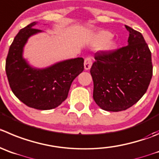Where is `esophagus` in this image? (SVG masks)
I'll return each mask as SVG.
<instances>
[{
    "label": "esophagus",
    "mask_w": 159,
    "mask_h": 159,
    "mask_svg": "<svg viewBox=\"0 0 159 159\" xmlns=\"http://www.w3.org/2000/svg\"><path fill=\"white\" fill-rule=\"evenodd\" d=\"M92 59L90 57H87L85 58V59H84V69L86 70H89L90 68H91L92 66Z\"/></svg>",
    "instance_id": "obj_1"
}]
</instances>
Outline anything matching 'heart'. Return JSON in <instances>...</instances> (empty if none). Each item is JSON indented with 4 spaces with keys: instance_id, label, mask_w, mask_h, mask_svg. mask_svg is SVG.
Instances as JSON below:
<instances>
[{
    "instance_id": "heart-1",
    "label": "heart",
    "mask_w": 159,
    "mask_h": 159,
    "mask_svg": "<svg viewBox=\"0 0 159 159\" xmlns=\"http://www.w3.org/2000/svg\"><path fill=\"white\" fill-rule=\"evenodd\" d=\"M113 34L110 31L100 30L95 34L93 44L100 45V50L103 52H111L117 48V42L112 39Z\"/></svg>"
}]
</instances>
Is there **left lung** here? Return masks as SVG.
I'll return each mask as SVG.
<instances>
[{
  "label": "left lung",
  "instance_id": "obj_1",
  "mask_svg": "<svg viewBox=\"0 0 159 159\" xmlns=\"http://www.w3.org/2000/svg\"><path fill=\"white\" fill-rule=\"evenodd\" d=\"M125 28L129 32L128 45L96 52L90 70L93 99L104 111L117 112L133 106L146 93L152 77L151 53L143 35Z\"/></svg>",
  "mask_w": 159,
  "mask_h": 159
}]
</instances>
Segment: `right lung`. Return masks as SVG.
I'll return each instance as SVG.
<instances>
[{"mask_svg": "<svg viewBox=\"0 0 159 159\" xmlns=\"http://www.w3.org/2000/svg\"><path fill=\"white\" fill-rule=\"evenodd\" d=\"M37 23L21 29L14 38L6 59V75L20 101L34 109L51 110L67 98L72 81L84 70V59H66L42 69L31 66L23 58V48L31 36L42 32L34 28Z\"/></svg>", "mask_w": 159, "mask_h": 159, "instance_id": "obj_1", "label": "right lung"}]
</instances>
